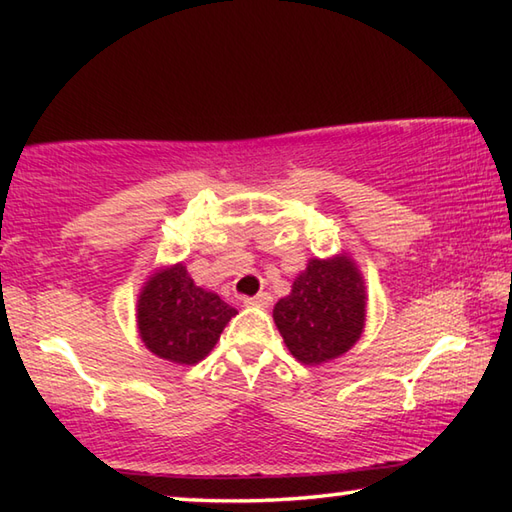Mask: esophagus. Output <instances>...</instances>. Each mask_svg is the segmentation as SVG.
Returning a JSON list of instances; mask_svg holds the SVG:
<instances>
[{
  "label": "esophagus",
  "instance_id": "1",
  "mask_svg": "<svg viewBox=\"0 0 512 512\" xmlns=\"http://www.w3.org/2000/svg\"><path fill=\"white\" fill-rule=\"evenodd\" d=\"M273 302V298H271V293H257V296H253V298H244V305H248V307H268Z\"/></svg>",
  "mask_w": 512,
  "mask_h": 512
}]
</instances>
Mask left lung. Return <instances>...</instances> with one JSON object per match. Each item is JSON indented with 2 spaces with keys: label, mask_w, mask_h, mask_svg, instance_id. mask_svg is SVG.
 I'll return each mask as SVG.
<instances>
[{
  "label": "left lung",
  "mask_w": 512,
  "mask_h": 512,
  "mask_svg": "<svg viewBox=\"0 0 512 512\" xmlns=\"http://www.w3.org/2000/svg\"><path fill=\"white\" fill-rule=\"evenodd\" d=\"M366 287L357 264L341 253L309 259L273 320L300 363L320 366L348 352L366 325Z\"/></svg>",
  "instance_id": "obj_1"
}]
</instances>
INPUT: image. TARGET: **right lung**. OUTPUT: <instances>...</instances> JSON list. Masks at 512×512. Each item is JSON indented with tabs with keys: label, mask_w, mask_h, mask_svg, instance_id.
<instances>
[{
	"label": "right lung",
	"mask_w": 512,
	"mask_h": 512,
	"mask_svg": "<svg viewBox=\"0 0 512 512\" xmlns=\"http://www.w3.org/2000/svg\"><path fill=\"white\" fill-rule=\"evenodd\" d=\"M235 314L237 309L216 293L196 287L185 264L160 268L137 298V329L144 345L178 366L205 359Z\"/></svg>",
	"instance_id": "right-lung-1"
}]
</instances>
